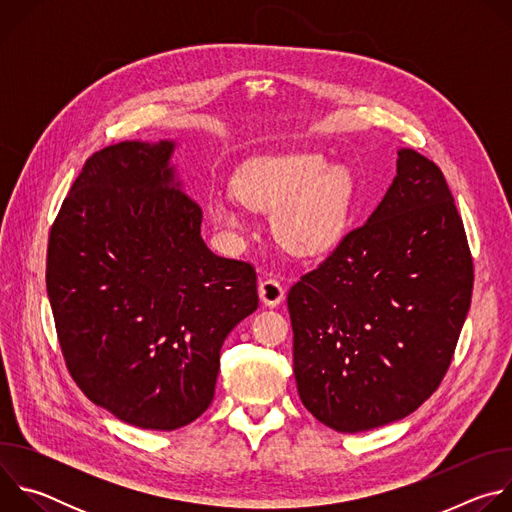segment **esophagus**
<instances>
[{"instance_id": "34e87169", "label": "esophagus", "mask_w": 512, "mask_h": 512, "mask_svg": "<svg viewBox=\"0 0 512 512\" xmlns=\"http://www.w3.org/2000/svg\"><path fill=\"white\" fill-rule=\"evenodd\" d=\"M259 298L265 306H279L285 298V289L279 279L275 277H263L259 281Z\"/></svg>"}]
</instances>
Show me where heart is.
<instances>
[{
	"instance_id": "heart-1",
	"label": "heart",
	"mask_w": 512,
	"mask_h": 512,
	"mask_svg": "<svg viewBox=\"0 0 512 512\" xmlns=\"http://www.w3.org/2000/svg\"><path fill=\"white\" fill-rule=\"evenodd\" d=\"M233 190L245 208L275 212V237L294 255H326L348 231L352 172L342 164H326L320 154L255 160L237 174ZM210 218L229 237L245 231L243 212L231 202H212Z\"/></svg>"
}]
</instances>
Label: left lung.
I'll list each match as a JSON object with an SVG mask.
<instances>
[{
  "label": "left lung",
  "mask_w": 512,
  "mask_h": 512,
  "mask_svg": "<svg viewBox=\"0 0 512 512\" xmlns=\"http://www.w3.org/2000/svg\"><path fill=\"white\" fill-rule=\"evenodd\" d=\"M369 221L291 285L294 375L304 407L356 433L413 413L440 387L474 287L448 182L415 150Z\"/></svg>",
  "instance_id": "1"
}]
</instances>
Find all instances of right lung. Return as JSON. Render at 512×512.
Listing matches in <instances>:
<instances>
[{
	"mask_svg": "<svg viewBox=\"0 0 512 512\" xmlns=\"http://www.w3.org/2000/svg\"><path fill=\"white\" fill-rule=\"evenodd\" d=\"M172 141L93 154L48 237L46 291L70 377L117 419L172 431L214 399L221 348L259 306L247 261L214 255Z\"/></svg>",
	"mask_w": 512,
	"mask_h": 512,
	"instance_id": "obj_1",
	"label": "right lung"
}]
</instances>
